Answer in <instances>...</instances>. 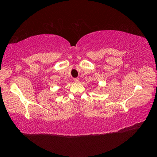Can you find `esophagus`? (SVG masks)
<instances>
[{
	"mask_svg": "<svg viewBox=\"0 0 157 157\" xmlns=\"http://www.w3.org/2000/svg\"><path fill=\"white\" fill-rule=\"evenodd\" d=\"M74 82H76V83H78V82H79V79L78 78H75V79H74Z\"/></svg>",
	"mask_w": 157,
	"mask_h": 157,
	"instance_id": "obj_1",
	"label": "esophagus"
}]
</instances>
